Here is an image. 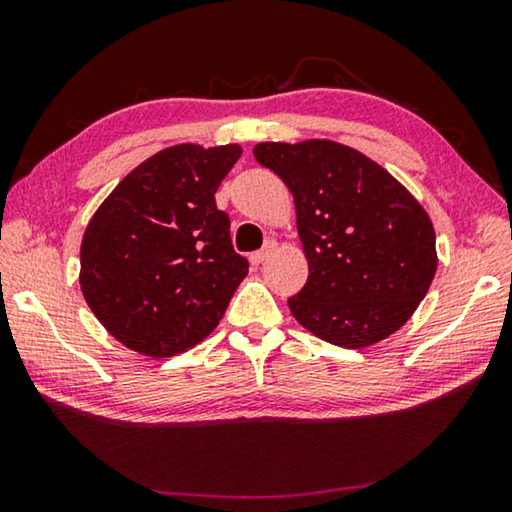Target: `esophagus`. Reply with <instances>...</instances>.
Returning a JSON list of instances; mask_svg holds the SVG:
<instances>
[{"mask_svg": "<svg viewBox=\"0 0 512 512\" xmlns=\"http://www.w3.org/2000/svg\"><path fill=\"white\" fill-rule=\"evenodd\" d=\"M277 250V244L275 241H266V246L262 250H257V253L250 255V264L253 266H262L268 257H271Z\"/></svg>", "mask_w": 512, "mask_h": 512, "instance_id": "34e87169", "label": "esophagus"}]
</instances>
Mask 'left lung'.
Instances as JSON below:
<instances>
[{"label":"left lung","instance_id":"8db88e82","mask_svg":"<svg viewBox=\"0 0 512 512\" xmlns=\"http://www.w3.org/2000/svg\"><path fill=\"white\" fill-rule=\"evenodd\" d=\"M253 153L296 203L309 277L289 298L293 318L339 348H368L395 334L438 268L424 207L381 164L339 142H262Z\"/></svg>","mask_w":512,"mask_h":512}]
</instances>
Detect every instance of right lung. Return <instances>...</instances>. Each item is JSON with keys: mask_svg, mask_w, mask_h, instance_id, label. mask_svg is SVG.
<instances>
[{"mask_svg": "<svg viewBox=\"0 0 512 512\" xmlns=\"http://www.w3.org/2000/svg\"><path fill=\"white\" fill-rule=\"evenodd\" d=\"M239 144H176L135 167L85 228L81 291L115 339L144 357H173L219 325L248 275L214 194Z\"/></svg>", "mask_w": 512, "mask_h": 512, "instance_id": "right-lung-1", "label": "right lung"}]
</instances>
